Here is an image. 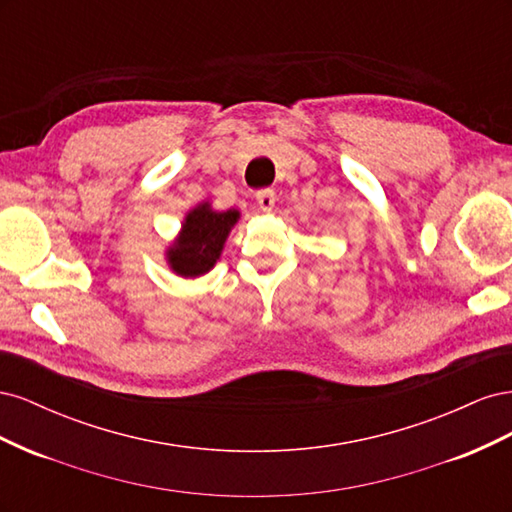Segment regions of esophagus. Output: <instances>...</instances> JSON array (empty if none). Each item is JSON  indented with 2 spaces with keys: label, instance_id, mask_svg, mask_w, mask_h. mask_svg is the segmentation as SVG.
Returning <instances> with one entry per match:
<instances>
[{
  "label": "esophagus",
  "instance_id": "esophagus-1",
  "mask_svg": "<svg viewBox=\"0 0 512 512\" xmlns=\"http://www.w3.org/2000/svg\"><path fill=\"white\" fill-rule=\"evenodd\" d=\"M256 200L262 211H271L273 205H275V192L271 188H265V190H258L256 192Z\"/></svg>",
  "mask_w": 512,
  "mask_h": 512
}]
</instances>
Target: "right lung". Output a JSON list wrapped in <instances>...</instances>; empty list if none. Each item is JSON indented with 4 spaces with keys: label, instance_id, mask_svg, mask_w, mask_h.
<instances>
[{
    "label": "right lung",
    "instance_id": "right-lung-1",
    "mask_svg": "<svg viewBox=\"0 0 512 512\" xmlns=\"http://www.w3.org/2000/svg\"><path fill=\"white\" fill-rule=\"evenodd\" d=\"M239 211H213L209 203L198 205L183 222L181 237L168 250L173 271L183 277H198L218 262L230 228L237 224Z\"/></svg>",
    "mask_w": 512,
    "mask_h": 512
}]
</instances>
